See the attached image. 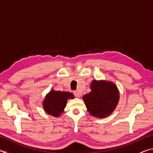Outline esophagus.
<instances>
[{
	"label": "esophagus",
	"mask_w": 153,
	"mask_h": 153,
	"mask_svg": "<svg viewBox=\"0 0 153 153\" xmlns=\"http://www.w3.org/2000/svg\"><path fill=\"white\" fill-rule=\"evenodd\" d=\"M74 95L76 96V97H81V93H80L79 91H77V90H76V91H74Z\"/></svg>",
	"instance_id": "1"
}]
</instances>
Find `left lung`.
<instances>
[{"label": "left lung", "instance_id": "obj_1", "mask_svg": "<svg viewBox=\"0 0 153 153\" xmlns=\"http://www.w3.org/2000/svg\"><path fill=\"white\" fill-rule=\"evenodd\" d=\"M91 92L83 97L90 114L98 118L107 117L113 112L120 100V92L114 83L93 80Z\"/></svg>", "mask_w": 153, "mask_h": 153}]
</instances>
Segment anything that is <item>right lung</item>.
I'll list each match as a JSON object with an SVG mask.
<instances>
[{
  "instance_id": "obj_1",
  "label": "right lung",
  "mask_w": 153,
  "mask_h": 153,
  "mask_svg": "<svg viewBox=\"0 0 153 153\" xmlns=\"http://www.w3.org/2000/svg\"><path fill=\"white\" fill-rule=\"evenodd\" d=\"M73 98H74V96L72 93L51 90L46 94L43 102L44 110L48 115L59 117L66 107L67 100Z\"/></svg>"
}]
</instances>
